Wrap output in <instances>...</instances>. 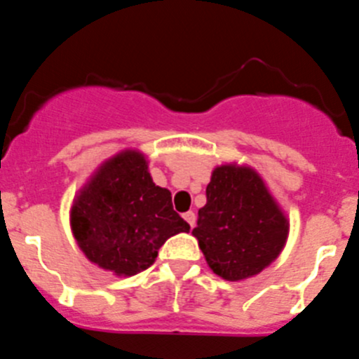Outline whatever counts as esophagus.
<instances>
[{"label": "esophagus", "instance_id": "34e87169", "mask_svg": "<svg viewBox=\"0 0 359 359\" xmlns=\"http://www.w3.org/2000/svg\"><path fill=\"white\" fill-rule=\"evenodd\" d=\"M183 219H185V221L190 224V226L194 228V224H196V214H194V212H192V210L185 212V214H183Z\"/></svg>", "mask_w": 359, "mask_h": 359}]
</instances>
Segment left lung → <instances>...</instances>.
<instances>
[{"mask_svg":"<svg viewBox=\"0 0 359 359\" xmlns=\"http://www.w3.org/2000/svg\"><path fill=\"white\" fill-rule=\"evenodd\" d=\"M287 233L290 221L261 174L248 165L215 167L192 230L215 275L237 282L261 273L280 255Z\"/></svg>","mask_w":359,"mask_h":359,"instance_id":"8db88e82","label":"left lung"}]
</instances>
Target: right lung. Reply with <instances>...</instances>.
<instances>
[{
  "label": "right lung",
  "mask_w": 359,
  "mask_h": 359,
  "mask_svg": "<svg viewBox=\"0 0 359 359\" xmlns=\"http://www.w3.org/2000/svg\"><path fill=\"white\" fill-rule=\"evenodd\" d=\"M69 224L84 255L116 277L147 269L165 241L190 230L172 208L169 190L154 185L147 160L135 149L98 167L73 199Z\"/></svg>",
  "instance_id": "1"
}]
</instances>
